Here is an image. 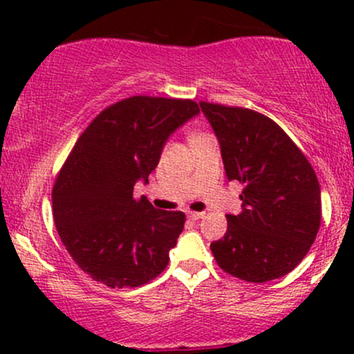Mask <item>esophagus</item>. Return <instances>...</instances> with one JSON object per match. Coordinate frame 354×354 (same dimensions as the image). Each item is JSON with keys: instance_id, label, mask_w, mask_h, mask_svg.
I'll return each instance as SVG.
<instances>
[{"instance_id": "esophagus-1", "label": "esophagus", "mask_w": 354, "mask_h": 354, "mask_svg": "<svg viewBox=\"0 0 354 354\" xmlns=\"http://www.w3.org/2000/svg\"><path fill=\"white\" fill-rule=\"evenodd\" d=\"M203 216H205V213H194V211H189L188 213V218L194 219V221H196V219H201Z\"/></svg>"}]
</instances>
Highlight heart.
I'll list each match as a JSON object with an SVG mask.
<instances>
[{
	"label": "heart",
	"mask_w": 354,
	"mask_h": 354,
	"mask_svg": "<svg viewBox=\"0 0 354 354\" xmlns=\"http://www.w3.org/2000/svg\"><path fill=\"white\" fill-rule=\"evenodd\" d=\"M196 136H200V135H198V133H196V135H193L191 138H196Z\"/></svg>",
	"instance_id": "heart-1"
}]
</instances>
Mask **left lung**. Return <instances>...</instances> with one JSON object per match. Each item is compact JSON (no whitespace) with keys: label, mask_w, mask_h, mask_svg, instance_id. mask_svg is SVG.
Wrapping results in <instances>:
<instances>
[{"label":"left lung","mask_w":354,"mask_h":354,"mask_svg":"<svg viewBox=\"0 0 354 354\" xmlns=\"http://www.w3.org/2000/svg\"><path fill=\"white\" fill-rule=\"evenodd\" d=\"M241 211L226 214L225 238L211 243L226 273L251 283L281 278L301 263L321 221V189L310 161L274 121L253 109L201 101Z\"/></svg>","instance_id":"obj_1"}]
</instances>
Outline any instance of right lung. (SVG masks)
<instances>
[{
	"mask_svg": "<svg viewBox=\"0 0 354 354\" xmlns=\"http://www.w3.org/2000/svg\"><path fill=\"white\" fill-rule=\"evenodd\" d=\"M198 115L191 100L133 96L78 138L53 188V216L68 253L95 281L136 288L168 265L185 213L156 209L133 191L148 183L169 136Z\"/></svg>",
	"mask_w": 354,
	"mask_h": 354,
	"instance_id": "right-lung-1",
	"label": "right lung"
}]
</instances>
